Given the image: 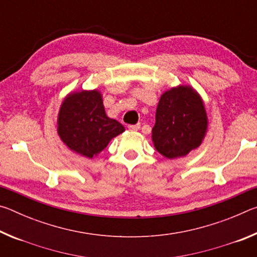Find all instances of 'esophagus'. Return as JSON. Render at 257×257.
<instances>
[{"label": "esophagus", "mask_w": 257, "mask_h": 257, "mask_svg": "<svg viewBox=\"0 0 257 257\" xmlns=\"http://www.w3.org/2000/svg\"><path fill=\"white\" fill-rule=\"evenodd\" d=\"M129 130H132V132H137L141 128V123H137V124H129L128 125Z\"/></svg>", "instance_id": "obj_1"}]
</instances>
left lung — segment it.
<instances>
[{
	"mask_svg": "<svg viewBox=\"0 0 257 257\" xmlns=\"http://www.w3.org/2000/svg\"><path fill=\"white\" fill-rule=\"evenodd\" d=\"M206 129L204 103L190 86H179L162 94L152 129L159 153L168 159L186 156L201 145Z\"/></svg>",
	"mask_w": 257,
	"mask_h": 257,
	"instance_id": "left-lung-1",
	"label": "left lung"
}]
</instances>
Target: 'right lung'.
Listing matches in <instances>:
<instances>
[{
  "label": "right lung",
  "mask_w": 257,
  "mask_h": 257,
  "mask_svg": "<svg viewBox=\"0 0 257 257\" xmlns=\"http://www.w3.org/2000/svg\"><path fill=\"white\" fill-rule=\"evenodd\" d=\"M123 132L122 124L106 115L97 90L72 93L61 105L59 136L71 151L86 158L101 153L112 138Z\"/></svg>",
  "instance_id": "add662e5"
}]
</instances>
